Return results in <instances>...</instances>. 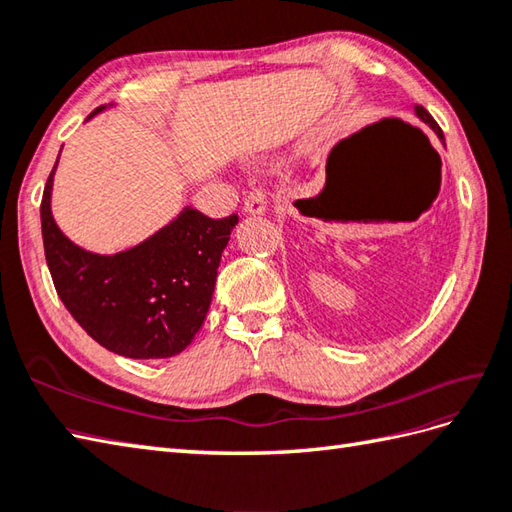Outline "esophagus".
Listing matches in <instances>:
<instances>
[{"instance_id": "34e87169", "label": "esophagus", "mask_w": 512, "mask_h": 512, "mask_svg": "<svg viewBox=\"0 0 512 512\" xmlns=\"http://www.w3.org/2000/svg\"><path fill=\"white\" fill-rule=\"evenodd\" d=\"M268 209V202H266V193L264 189H253L244 200V211L248 215H264Z\"/></svg>"}]
</instances>
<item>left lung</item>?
Instances as JSON below:
<instances>
[{
	"label": "left lung",
	"mask_w": 512,
	"mask_h": 512,
	"mask_svg": "<svg viewBox=\"0 0 512 512\" xmlns=\"http://www.w3.org/2000/svg\"><path fill=\"white\" fill-rule=\"evenodd\" d=\"M416 116L420 118V121H424V123H427L431 129H433V132H436L438 134V138L440 140H444V134H442V129H440V125L436 123V121H433V116L427 112V110H424V107L422 105H416Z\"/></svg>",
	"instance_id": "1"
}]
</instances>
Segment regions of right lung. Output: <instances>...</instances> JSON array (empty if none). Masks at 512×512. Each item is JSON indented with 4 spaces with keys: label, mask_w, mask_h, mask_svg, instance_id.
<instances>
[{
    "label": "right lung",
    "mask_w": 512,
    "mask_h": 512,
    "mask_svg": "<svg viewBox=\"0 0 512 512\" xmlns=\"http://www.w3.org/2000/svg\"><path fill=\"white\" fill-rule=\"evenodd\" d=\"M54 169L57 165L43 189L41 235L63 306L96 343L114 354L127 358L180 354L209 312L217 266L237 215L213 220L184 206L176 220L138 246L116 255H96L70 242L54 222L50 209Z\"/></svg>",
    "instance_id": "obj_1"
}]
</instances>
